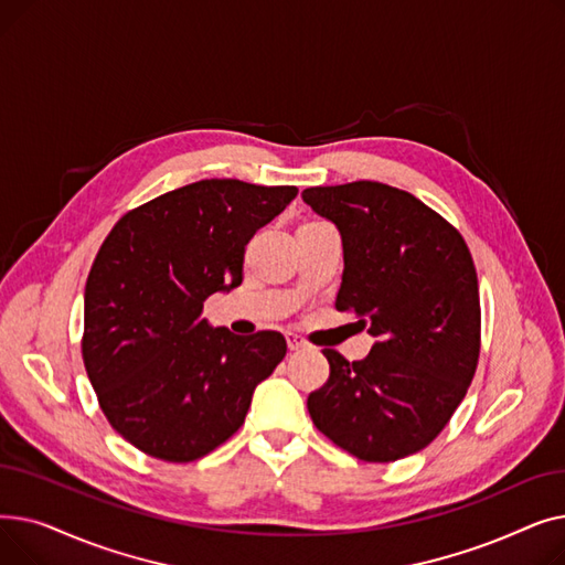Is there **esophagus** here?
Segmentation results:
<instances>
[{"label":"esophagus","instance_id":"obj_1","mask_svg":"<svg viewBox=\"0 0 565 565\" xmlns=\"http://www.w3.org/2000/svg\"><path fill=\"white\" fill-rule=\"evenodd\" d=\"M286 341H288V348L290 350H305L307 348V341L300 337V334H286Z\"/></svg>","mask_w":565,"mask_h":565}]
</instances>
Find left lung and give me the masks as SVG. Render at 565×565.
<instances>
[{"label": "left lung", "instance_id": "obj_1", "mask_svg": "<svg viewBox=\"0 0 565 565\" xmlns=\"http://www.w3.org/2000/svg\"><path fill=\"white\" fill-rule=\"evenodd\" d=\"M302 199L343 243L337 309L375 339L360 362L324 348L316 428L366 462L426 449L462 403L481 348L477 267L462 235L403 190L358 181Z\"/></svg>", "mask_w": 565, "mask_h": 565}]
</instances>
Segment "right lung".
I'll return each mask as SVG.
<instances>
[{"label":"right lung","instance_id":"obj_1","mask_svg":"<svg viewBox=\"0 0 565 565\" xmlns=\"http://www.w3.org/2000/svg\"><path fill=\"white\" fill-rule=\"evenodd\" d=\"M295 196L211 178L135 207L105 237L84 290L82 358L107 422L139 451L211 454L286 358L279 332L235 337L201 311L243 284L247 243Z\"/></svg>","mask_w":565,"mask_h":565}]
</instances>
